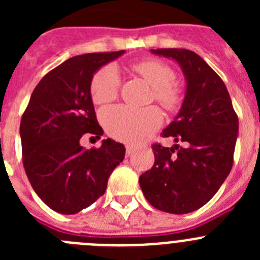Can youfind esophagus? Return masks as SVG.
I'll return each instance as SVG.
<instances>
[{"instance_id": "obj_1", "label": "esophagus", "mask_w": 260, "mask_h": 260, "mask_svg": "<svg viewBox=\"0 0 260 260\" xmlns=\"http://www.w3.org/2000/svg\"><path fill=\"white\" fill-rule=\"evenodd\" d=\"M133 152H134V147L127 144V146H126V156H130Z\"/></svg>"}]
</instances>
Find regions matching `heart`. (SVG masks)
Returning <instances> with one entry per match:
<instances>
[{
	"label": "heart",
	"mask_w": 260,
	"mask_h": 260,
	"mask_svg": "<svg viewBox=\"0 0 260 260\" xmlns=\"http://www.w3.org/2000/svg\"><path fill=\"white\" fill-rule=\"evenodd\" d=\"M135 73L152 87V99L164 109L173 112L183 102V89L176 80V71L160 59H143L133 63ZM121 88V77L114 65L99 69L91 80V98L96 104H105L117 98ZM102 121L110 137L118 141L139 142L155 132L162 122L157 107L134 108L116 105L103 110Z\"/></svg>",
	"instance_id": "obj_1"
}]
</instances>
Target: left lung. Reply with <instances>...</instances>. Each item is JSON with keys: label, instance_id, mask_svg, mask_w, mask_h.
<instances>
[{"label": "left lung", "instance_id": "left-lung-1", "mask_svg": "<svg viewBox=\"0 0 260 260\" xmlns=\"http://www.w3.org/2000/svg\"><path fill=\"white\" fill-rule=\"evenodd\" d=\"M182 68L187 87L180 113L164 128L185 147L152 146L155 162L139 177L151 206L169 213H189L217 192L233 165L238 117L221 78L197 53L187 49H152Z\"/></svg>", "mask_w": 260, "mask_h": 260}]
</instances>
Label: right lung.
I'll use <instances>...</instances> for the list:
<instances>
[{
	"label": "right lung",
	"instance_id": "right-lung-1",
	"mask_svg": "<svg viewBox=\"0 0 260 260\" xmlns=\"http://www.w3.org/2000/svg\"><path fill=\"white\" fill-rule=\"evenodd\" d=\"M125 50L71 57L43 77L22 119L23 167L39 198L53 211L73 215L107 190L108 178L125 157V147L105 139L86 150L80 138L103 135L91 98V80Z\"/></svg>",
	"mask_w": 260,
	"mask_h": 260
}]
</instances>
